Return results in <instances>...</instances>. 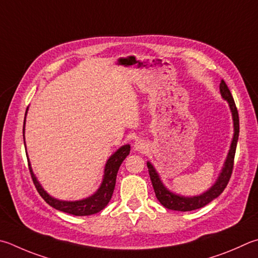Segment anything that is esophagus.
Masks as SVG:
<instances>
[{"mask_svg": "<svg viewBox=\"0 0 258 258\" xmlns=\"http://www.w3.org/2000/svg\"><path fill=\"white\" fill-rule=\"evenodd\" d=\"M148 148V144L145 143V141L143 140H137V141L134 142V150L138 152H144L145 150Z\"/></svg>", "mask_w": 258, "mask_h": 258, "instance_id": "obj_1", "label": "esophagus"}]
</instances>
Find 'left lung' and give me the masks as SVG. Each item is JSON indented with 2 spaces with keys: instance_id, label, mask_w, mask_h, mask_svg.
<instances>
[{
  "instance_id": "1",
  "label": "left lung",
  "mask_w": 258,
  "mask_h": 258,
  "mask_svg": "<svg viewBox=\"0 0 258 258\" xmlns=\"http://www.w3.org/2000/svg\"><path fill=\"white\" fill-rule=\"evenodd\" d=\"M220 93H221L222 99L228 102V106L231 111L233 135L230 143V148H229V151L227 153L226 160H224L221 167V170H220L215 181L211 185V187H209V189L203 191L202 194L194 196H185L177 194L175 191L167 188L166 185L162 182L160 175H159L156 168L153 167L151 162L147 161V166L149 169L150 178H151L152 181L154 193H156L159 202H160L166 209L187 212V211H193L196 209L203 208L204 205L209 204L211 201L217 199L228 185V181L231 177L233 159H235L238 137H239V116H238V110L236 108V104L235 101H233L231 92L223 80H221V83H220Z\"/></svg>"
}]
</instances>
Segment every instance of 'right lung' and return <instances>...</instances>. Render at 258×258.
Listing matches in <instances>:
<instances>
[{
	"label": "right lung",
	"mask_w": 258,
	"mask_h": 258,
	"mask_svg": "<svg viewBox=\"0 0 258 258\" xmlns=\"http://www.w3.org/2000/svg\"><path fill=\"white\" fill-rule=\"evenodd\" d=\"M27 114H28V108L26 110V116ZM26 116H25V120H23V142H25L28 165H29L31 178L32 180H34L36 188L38 190V193L40 194L41 198L45 200V202L48 203L51 208H54L58 211H62V212H65V213L77 215V217H84V215L96 214L98 212H100L102 209H105L106 205L109 203L111 196H113L115 184H116L117 172H118L121 162H123L125 160V158L130 154L131 145L130 144L121 145L119 149H117L116 151L111 154L108 159H107L106 165L104 168V175H102V180L95 193L81 200H76V201L59 200V199L54 198V196H51L45 190L44 187L41 186V184L39 182L38 178H37V176L35 175L34 170H32L29 157H28L26 140H25Z\"/></svg>",
	"instance_id": "right-lung-1"
}]
</instances>
